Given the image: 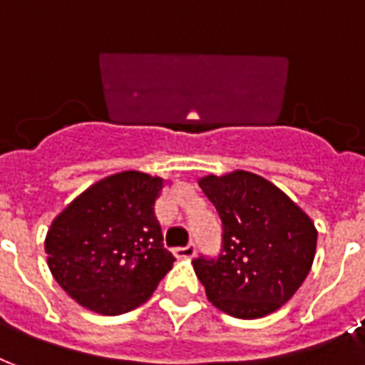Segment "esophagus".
<instances>
[{
	"label": "esophagus",
	"instance_id": "obj_1",
	"mask_svg": "<svg viewBox=\"0 0 365 365\" xmlns=\"http://www.w3.org/2000/svg\"><path fill=\"white\" fill-rule=\"evenodd\" d=\"M194 252H196V246L190 242V245H186V246H179V248H175L173 250V254L177 257H192L194 256Z\"/></svg>",
	"mask_w": 365,
	"mask_h": 365
}]
</instances>
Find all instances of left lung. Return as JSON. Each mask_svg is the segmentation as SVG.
I'll return each mask as SVG.
<instances>
[{
  "label": "left lung",
  "instance_id": "obj_1",
  "mask_svg": "<svg viewBox=\"0 0 365 365\" xmlns=\"http://www.w3.org/2000/svg\"><path fill=\"white\" fill-rule=\"evenodd\" d=\"M223 223L217 257L192 259L207 300L225 314L257 319L300 289L316 256L312 219L273 182L248 171L198 180Z\"/></svg>",
  "mask_w": 365,
  "mask_h": 365
}]
</instances>
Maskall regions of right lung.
Masks as SVG:
<instances>
[{"mask_svg": "<svg viewBox=\"0 0 365 365\" xmlns=\"http://www.w3.org/2000/svg\"><path fill=\"white\" fill-rule=\"evenodd\" d=\"M163 179L123 171L86 188L49 227L51 275L68 297L103 316L140 306L175 257L163 248L153 205Z\"/></svg>", "mask_w": 365, "mask_h": 365, "instance_id": "right-lung-1", "label": "right lung"}]
</instances>
